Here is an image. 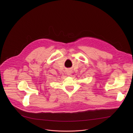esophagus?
Here are the masks:
<instances>
[{
	"mask_svg": "<svg viewBox=\"0 0 133 133\" xmlns=\"http://www.w3.org/2000/svg\"><path fill=\"white\" fill-rule=\"evenodd\" d=\"M67 74H68V75H70L71 73H70V71H68V72H67Z\"/></svg>",
	"mask_w": 133,
	"mask_h": 133,
	"instance_id": "1",
	"label": "esophagus"
}]
</instances>
